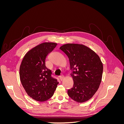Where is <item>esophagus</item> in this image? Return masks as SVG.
Returning a JSON list of instances; mask_svg holds the SVG:
<instances>
[{"instance_id":"1","label":"esophagus","mask_w":124,"mask_h":124,"mask_svg":"<svg viewBox=\"0 0 124 124\" xmlns=\"http://www.w3.org/2000/svg\"><path fill=\"white\" fill-rule=\"evenodd\" d=\"M65 78V77L63 76H61L59 77V78H60V80H61V81H62L63 80V78Z\"/></svg>"}]
</instances>
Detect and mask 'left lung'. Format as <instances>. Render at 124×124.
<instances>
[{
    "label": "left lung",
    "mask_w": 124,
    "mask_h": 124,
    "mask_svg": "<svg viewBox=\"0 0 124 124\" xmlns=\"http://www.w3.org/2000/svg\"><path fill=\"white\" fill-rule=\"evenodd\" d=\"M68 56L73 87L68 95L77 102L88 101L99 88L102 80L103 64L99 56L83 44L67 43L59 47Z\"/></svg>",
    "instance_id": "8db88e82"
}]
</instances>
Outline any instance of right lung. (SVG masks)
Wrapping results in <instances>:
<instances>
[{
	"label": "right lung",
	"instance_id": "right-lung-1",
	"mask_svg": "<svg viewBox=\"0 0 124 124\" xmlns=\"http://www.w3.org/2000/svg\"><path fill=\"white\" fill-rule=\"evenodd\" d=\"M57 43L44 42L26 53L20 67L21 83L27 95L36 101L43 102L53 95L58 82L51 77L52 72L46 66L47 55Z\"/></svg>",
	"mask_w": 124,
	"mask_h": 124
}]
</instances>
